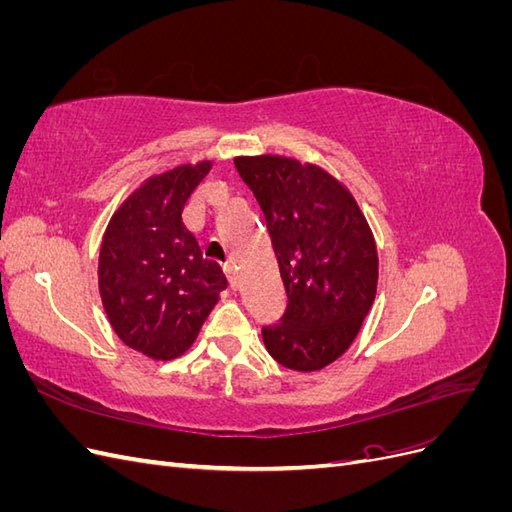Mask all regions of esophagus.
Segmentation results:
<instances>
[{"label": "esophagus", "mask_w": 512, "mask_h": 512, "mask_svg": "<svg viewBox=\"0 0 512 512\" xmlns=\"http://www.w3.org/2000/svg\"><path fill=\"white\" fill-rule=\"evenodd\" d=\"M224 273H226V277H228L230 288H237V271H235V265H232L230 260L224 262Z\"/></svg>", "instance_id": "esophagus-1"}]
</instances>
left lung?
Masks as SVG:
<instances>
[{"label": "left lung", "instance_id": "obj_1", "mask_svg": "<svg viewBox=\"0 0 512 512\" xmlns=\"http://www.w3.org/2000/svg\"><path fill=\"white\" fill-rule=\"evenodd\" d=\"M235 168L265 215L286 288L280 322L262 327L273 359L316 371L354 342L376 297L378 254L354 198L318 166L260 156Z\"/></svg>", "mask_w": 512, "mask_h": 512}]
</instances>
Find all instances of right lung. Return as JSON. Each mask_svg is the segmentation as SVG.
I'll return each instance as SVG.
<instances>
[{
	"mask_svg": "<svg viewBox=\"0 0 512 512\" xmlns=\"http://www.w3.org/2000/svg\"><path fill=\"white\" fill-rule=\"evenodd\" d=\"M211 164L179 166L141 185L113 215L100 250V294L115 333L151 359L192 346L228 282L200 254L181 211Z\"/></svg>",
	"mask_w": 512,
	"mask_h": 512,
	"instance_id": "1",
	"label": "right lung"
}]
</instances>
